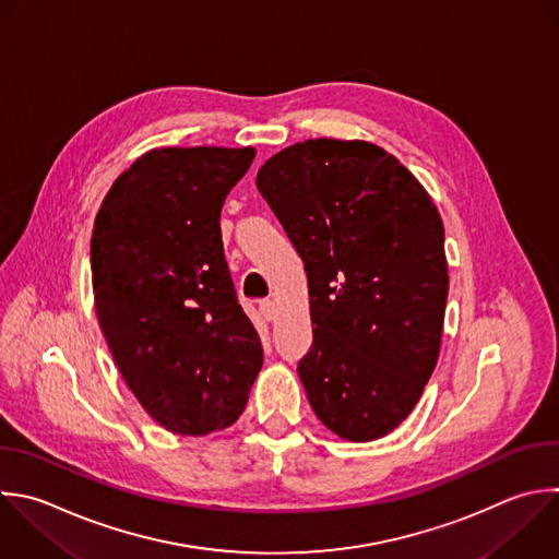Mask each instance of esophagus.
Masks as SVG:
<instances>
[{
    "label": "esophagus",
    "instance_id": "34e87169",
    "mask_svg": "<svg viewBox=\"0 0 559 559\" xmlns=\"http://www.w3.org/2000/svg\"><path fill=\"white\" fill-rule=\"evenodd\" d=\"M260 312L266 321H273L277 317V304L273 299H262L260 301Z\"/></svg>",
    "mask_w": 559,
    "mask_h": 559
}]
</instances>
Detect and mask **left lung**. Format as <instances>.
I'll list each match as a JSON object with an SVG mask.
<instances>
[{
    "mask_svg": "<svg viewBox=\"0 0 559 559\" xmlns=\"http://www.w3.org/2000/svg\"><path fill=\"white\" fill-rule=\"evenodd\" d=\"M306 264L314 341L297 371L317 417L373 441L415 408L437 365L448 260L437 205L365 140H306L258 170Z\"/></svg>",
    "mask_w": 559,
    "mask_h": 559,
    "instance_id": "obj_1",
    "label": "left lung"
}]
</instances>
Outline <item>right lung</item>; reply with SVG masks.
Masks as SVG:
<instances>
[{"label": "right lung", "instance_id": "right-lung-1", "mask_svg": "<svg viewBox=\"0 0 559 559\" xmlns=\"http://www.w3.org/2000/svg\"><path fill=\"white\" fill-rule=\"evenodd\" d=\"M253 146H164L107 192L92 231L98 323L138 402L166 430L231 426L262 369L223 253L221 210Z\"/></svg>", "mask_w": 559, "mask_h": 559}]
</instances>
